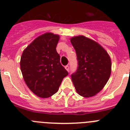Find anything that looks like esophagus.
Masks as SVG:
<instances>
[{"label":"esophagus","instance_id":"esophagus-1","mask_svg":"<svg viewBox=\"0 0 130 130\" xmlns=\"http://www.w3.org/2000/svg\"><path fill=\"white\" fill-rule=\"evenodd\" d=\"M65 69H66L68 72H69V71H70V66H69L68 65H67V66H65Z\"/></svg>","mask_w":130,"mask_h":130}]
</instances>
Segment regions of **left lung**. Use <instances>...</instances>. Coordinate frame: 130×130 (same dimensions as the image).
<instances>
[{
  "label": "left lung",
  "instance_id": "obj_1",
  "mask_svg": "<svg viewBox=\"0 0 130 130\" xmlns=\"http://www.w3.org/2000/svg\"><path fill=\"white\" fill-rule=\"evenodd\" d=\"M76 52L78 67L72 80L77 92L85 98L103 89L111 75V61L104 48L94 40L79 36L71 38Z\"/></svg>",
  "mask_w": 130,
  "mask_h": 130
}]
</instances>
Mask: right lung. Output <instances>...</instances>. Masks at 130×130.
Instances as JSON below:
<instances>
[{
  "label": "right lung",
  "instance_id": "1",
  "mask_svg": "<svg viewBox=\"0 0 130 130\" xmlns=\"http://www.w3.org/2000/svg\"><path fill=\"white\" fill-rule=\"evenodd\" d=\"M58 41V35L45 33L28 45L21 57V70L26 85L40 98L55 94L62 79L68 75L57 52Z\"/></svg>",
  "mask_w": 130,
  "mask_h": 130
}]
</instances>
